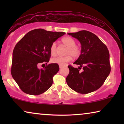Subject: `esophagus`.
I'll use <instances>...</instances> for the list:
<instances>
[{"label": "esophagus", "mask_w": 124, "mask_h": 124, "mask_svg": "<svg viewBox=\"0 0 124 124\" xmlns=\"http://www.w3.org/2000/svg\"><path fill=\"white\" fill-rule=\"evenodd\" d=\"M63 67H64V66H62V65H59V68H60V69L62 68H63Z\"/></svg>", "instance_id": "1"}]
</instances>
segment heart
<instances>
[{
  "mask_svg": "<svg viewBox=\"0 0 124 124\" xmlns=\"http://www.w3.org/2000/svg\"><path fill=\"white\" fill-rule=\"evenodd\" d=\"M62 43L68 47L65 56H59L51 60L52 63L59 64V65H65L68 62L72 60V56L77 58L81 54V48L78 45H76V41L74 39L69 36L63 37L62 39ZM50 52L52 56H55L57 54V44L55 42L52 43L50 47Z\"/></svg>",
  "mask_w": 124,
  "mask_h": 124,
  "instance_id": "1",
  "label": "heart"
}]
</instances>
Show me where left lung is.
<instances>
[{
  "label": "left lung",
  "mask_w": 124,
  "mask_h": 124,
  "mask_svg": "<svg viewBox=\"0 0 124 124\" xmlns=\"http://www.w3.org/2000/svg\"><path fill=\"white\" fill-rule=\"evenodd\" d=\"M80 42L81 54L74 64L68 65V85L80 94H88L99 89L110 73L109 53L107 47L95 34L87 30L68 33ZM82 67L83 71L79 70Z\"/></svg>",
  "instance_id": "left-lung-1"
}]
</instances>
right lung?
I'll list each match as a JSON object with an SVG mask.
<instances>
[{"label": "right lung", "mask_w": 124, "mask_h": 124, "mask_svg": "<svg viewBox=\"0 0 124 124\" xmlns=\"http://www.w3.org/2000/svg\"><path fill=\"white\" fill-rule=\"evenodd\" d=\"M64 32L37 29L28 32L15 46L13 51L11 74L20 89L28 94L37 95L47 91L53 83V77L59 70L57 64H47L51 57L50 47Z\"/></svg>", "instance_id": "1"}]
</instances>
